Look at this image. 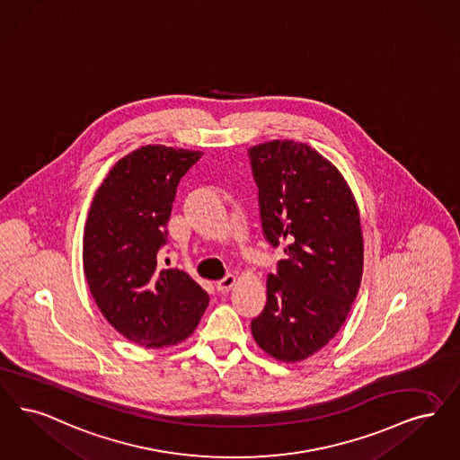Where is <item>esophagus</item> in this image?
Here are the masks:
<instances>
[{
	"mask_svg": "<svg viewBox=\"0 0 460 460\" xmlns=\"http://www.w3.org/2000/svg\"><path fill=\"white\" fill-rule=\"evenodd\" d=\"M236 284V276H226L222 280H219L217 284H216V288H217V291L222 293V295H226V293H229L231 291V288Z\"/></svg>",
	"mask_w": 460,
	"mask_h": 460,
	"instance_id": "esophagus-1",
	"label": "esophagus"
}]
</instances>
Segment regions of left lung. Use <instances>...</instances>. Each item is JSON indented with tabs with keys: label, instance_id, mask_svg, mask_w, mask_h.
<instances>
[{
	"label": "left lung",
	"instance_id": "8db88e82",
	"mask_svg": "<svg viewBox=\"0 0 460 460\" xmlns=\"http://www.w3.org/2000/svg\"><path fill=\"white\" fill-rule=\"evenodd\" d=\"M248 154L265 238L286 255L252 333L277 361H305L341 331L359 291V208L342 172L306 144L270 140Z\"/></svg>",
	"mask_w": 460,
	"mask_h": 460
}]
</instances>
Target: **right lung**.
<instances>
[{
  "label": "right lung",
  "mask_w": 460,
  "mask_h": 460,
  "mask_svg": "<svg viewBox=\"0 0 460 460\" xmlns=\"http://www.w3.org/2000/svg\"><path fill=\"white\" fill-rule=\"evenodd\" d=\"M200 150L144 146L111 167L84 229V272L97 308L131 342L161 349L183 342L208 295L183 270L161 269L176 188Z\"/></svg>",
  "instance_id": "right-lung-1"
}]
</instances>
